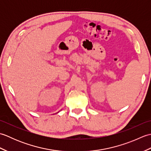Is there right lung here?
Listing matches in <instances>:
<instances>
[{
    "label": "right lung",
    "mask_w": 151,
    "mask_h": 151,
    "mask_svg": "<svg viewBox=\"0 0 151 151\" xmlns=\"http://www.w3.org/2000/svg\"><path fill=\"white\" fill-rule=\"evenodd\" d=\"M58 112H59V111H58Z\"/></svg>",
    "instance_id": "right-lung-1"
}]
</instances>
